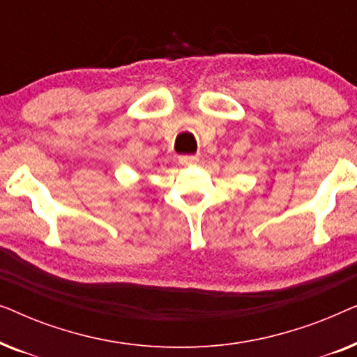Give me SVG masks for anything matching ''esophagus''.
Wrapping results in <instances>:
<instances>
[{"instance_id":"esophagus-1","label":"esophagus","mask_w":357,"mask_h":357,"mask_svg":"<svg viewBox=\"0 0 357 357\" xmlns=\"http://www.w3.org/2000/svg\"><path fill=\"white\" fill-rule=\"evenodd\" d=\"M178 162L182 165H192L195 162H198V155H180Z\"/></svg>"}]
</instances>
